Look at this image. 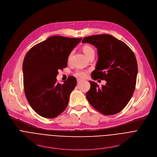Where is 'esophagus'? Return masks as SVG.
Instances as JSON below:
<instances>
[{"label": "esophagus", "instance_id": "1", "mask_svg": "<svg viewBox=\"0 0 157 157\" xmlns=\"http://www.w3.org/2000/svg\"><path fill=\"white\" fill-rule=\"evenodd\" d=\"M77 81H78V84H79L81 82V79H78Z\"/></svg>", "mask_w": 157, "mask_h": 157}]
</instances>
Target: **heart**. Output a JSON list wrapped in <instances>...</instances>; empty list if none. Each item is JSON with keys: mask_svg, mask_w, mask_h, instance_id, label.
I'll use <instances>...</instances> for the list:
<instances>
[{"mask_svg": "<svg viewBox=\"0 0 157 157\" xmlns=\"http://www.w3.org/2000/svg\"><path fill=\"white\" fill-rule=\"evenodd\" d=\"M82 52L84 54L86 55V56L87 58L89 55H91V54L94 53V50L89 46H84L82 48ZM72 56V53H70L69 56H68V61H70L71 59ZM87 73L88 71L87 70H78L75 73V77L79 78V79H85L87 76Z\"/></svg>", "mask_w": 157, "mask_h": 157, "instance_id": "heart-1", "label": "heart"}]
</instances>
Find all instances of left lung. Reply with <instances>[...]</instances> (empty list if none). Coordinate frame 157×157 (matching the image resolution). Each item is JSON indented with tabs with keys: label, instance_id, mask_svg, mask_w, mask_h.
Returning <instances> with one entry per match:
<instances>
[{
	"label": "left lung",
	"instance_id": "left-lung-1",
	"mask_svg": "<svg viewBox=\"0 0 157 157\" xmlns=\"http://www.w3.org/2000/svg\"><path fill=\"white\" fill-rule=\"evenodd\" d=\"M82 43L91 44L98 50V60L92 78L107 82L99 87L89 81L87 99L105 116L117 114L128 103L135 90L138 73L136 56L124 42L107 34L84 37Z\"/></svg>",
	"mask_w": 157,
	"mask_h": 157
}]
</instances>
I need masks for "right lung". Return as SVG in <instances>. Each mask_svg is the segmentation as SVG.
I'll use <instances>...</instances> for the list:
<instances>
[{"mask_svg":"<svg viewBox=\"0 0 157 157\" xmlns=\"http://www.w3.org/2000/svg\"><path fill=\"white\" fill-rule=\"evenodd\" d=\"M81 39L50 36L27 53L22 66L25 94L32 108L40 116L55 118L68 105L76 79L70 76L59 84L56 76L58 70L66 68L70 53Z\"/></svg>","mask_w":157,"mask_h":157,"instance_id":"add662e5","label":"right lung"}]
</instances>
